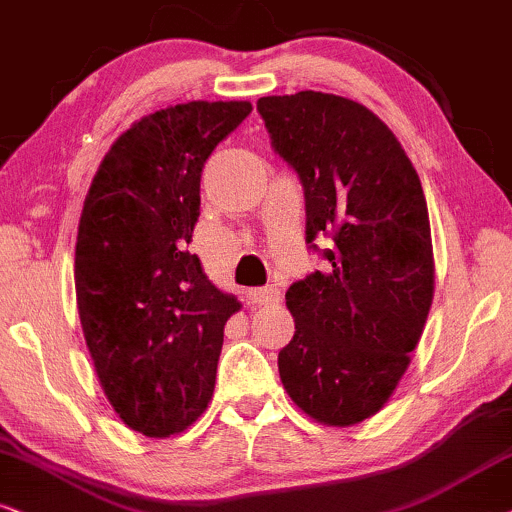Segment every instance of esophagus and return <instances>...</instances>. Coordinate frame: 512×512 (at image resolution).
I'll return each mask as SVG.
<instances>
[{
  "mask_svg": "<svg viewBox=\"0 0 512 512\" xmlns=\"http://www.w3.org/2000/svg\"><path fill=\"white\" fill-rule=\"evenodd\" d=\"M248 300L257 307H271L281 300V293H278V288H252L248 290Z\"/></svg>",
  "mask_w": 512,
  "mask_h": 512,
  "instance_id": "esophagus-1",
  "label": "esophagus"
}]
</instances>
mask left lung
<instances>
[{"label": "left lung", "mask_w": 512, "mask_h": 512, "mask_svg": "<svg viewBox=\"0 0 512 512\" xmlns=\"http://www.w3.org/2000/svg\"><path fill=\"white\" fill-rule=\"evenodd\" d=\"M257 111L302 181L307 241L331 236L326 269L286 293L295 335L278 373L297 409L349 428L390 401L428 321V203L392 129L361 103L307 89L262 96Z\"/></svg>", "instance_id": "8db88e82"}]
</instances>
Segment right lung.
<instances>
[{
	"label": "right lung",
	"mask_w": 512,
	"mask_h": 512,
	"mask_svg": "<svg viewBox=\"0 0 512 512\" xmlns=\"http://www.w3.org/2000/svg\"><path fill=\"white\" fill-rule=\"evenodd\" d=\"M250 101L160 108L122 132L84 198L75 295L101 390L146 437L184 432L208 409L226 321L241 309L186 245L205 160Z\"/></svg>",
	"instance_id": "obj_1"
}]
</instances>
